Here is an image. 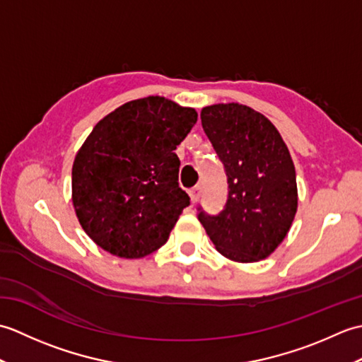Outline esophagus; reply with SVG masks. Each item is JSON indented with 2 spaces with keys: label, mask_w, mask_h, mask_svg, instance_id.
I'll use <instances>...</instances> for the list:
<instances>
[{
  "label": "esophagus",
  "mask_w": 362,
  "mask_h": 362,
  "mask_svg": "<svg viewBox=\"0 0 362 362\" xmlns=\"http://www.w3.org/2000/svg\"><path fill=\"white\" fill-rule=\"evenodd\" d=\"M189 197H191V202L196 204L199 201V197H201V187H194L189 189Z\"/></svg>",
  "instance_id": "1"
}]
</instances>
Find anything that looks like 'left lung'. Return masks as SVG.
Here are the masks:
<instances>
[{
    "label": "left lung",
    "mask_w": 362,
    "mask_h": 362,
    "mask_svg": "<svg viewBox=\"0 0 362 362\" xmlns=\"http://www.w3.org/2000/svg\"><path fill=\"white\" fill-rule=\"evenodd\" d=\"M204 132L224 165L227 202L197 218L221 255L238 263L267 258L297 211L296 168L281 135L264 115L230 103L204 107Z\"/></svg>",
    "instance_id": "obj_1"
}]
</instances>
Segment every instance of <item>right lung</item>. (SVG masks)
Segmentation results:
<instances>
[{
  "mask_svg": "<svg viewBox=\"0 0 362 362\" xmlns=\"http://www.w3.org/2000/svg\"><path fill=\"white\" fill-rule=\"evenodd\" d=\"M197 112L166 98L135 99L107 115L76 153L73 205L99 247L143 258L163 245L189 196L179 187L174 152Z\"/></svg>",
  "mask_w": 362,
  "mask_h": 362,
  "instance_id": "obj_1",
  "label": "right lung"
}]
</instances>
